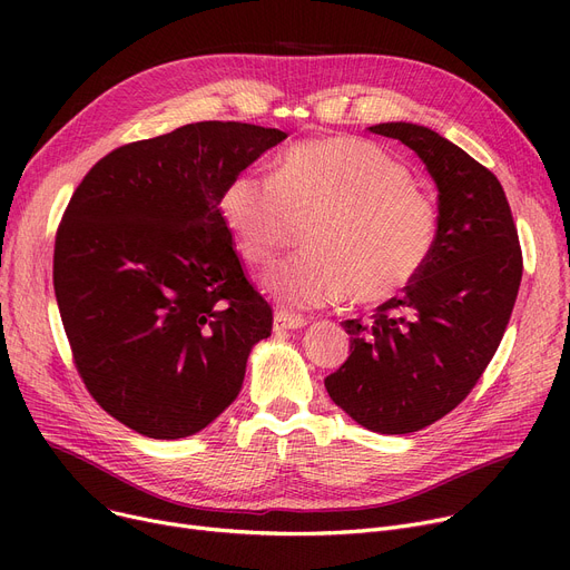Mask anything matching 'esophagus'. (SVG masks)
Instances as JSON below:
<instances>
[{
  "label": "esophagus",
  "mask_w": 570,
  "mask_h": 570,
  "mask_svg": "<svg viewBox=\"0 0 570 570\" xmlns=\"http://www.w3.org/2000/svg\"><path fill=\"white\" fill-rule=\"evenodd\" d=\"M307 318L288 314V312H277L275 314V331H297V327H305Z\"/></svg>",
  "instance_id": "1"
}]
</instances>
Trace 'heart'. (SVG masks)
Instances as JSON below:
<instances>
[{
    "label": "heart",
    "mask_w": 570,
    "mask_h": 570,
    "mask_svg": "<svg viewBox=\"0 0 570 570\" xmlns=\"http://www.w3.org/2000/svg\"><path fill=\"white\" fill-rule=\"evenodd\" d=\"M219 217L252 265H267L295 222L312 219L309 252L263 279L291 307L393 301L421 277L439 235L436 203L413 185L409 166L353 136L297 142L275 175L235 173L219 194Z\"/></svg>",
    "instance_id": "obj_1"
}]
</instances>
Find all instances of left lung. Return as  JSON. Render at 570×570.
I'll use <instances>...</instances> for the list:
<instances>
[{"mask_svg":"<svg viewBox=\"0 0 570 570\" xmlns=\"http://www.w3.org/2000/svg\"><path fill=\"white\" fill-rule=\"evenodd\" d=\"M370 131L421 157L439 189V235L421 277L374 323H342L351 355L325 391L357 425L409 434L451 413L483 376L515 305L522 249L499 179L462 147L411 122Z\"/></svg>","mask_w":570,"mask_h":570,"instance_id":"obj_1","label":"left lung"}]
</instances>
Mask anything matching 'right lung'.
<instances>
[{"label":"right lung","instance_id":"add662e5","mask_svg":"<svg viewBox=\"0 0 570 570\" xmlns=\"http://www.w3.org/2000/svg\"><path fill=\"white\" fill-rule=\"evenodd\" d=\"M284 138L243 122L179 127L112 149L69 200L52 282L73 363L99 406L142 436L213 423L273 331L219 194Z\"/></svg>","mask_w":570,"mask_h":570}]
</instances>
